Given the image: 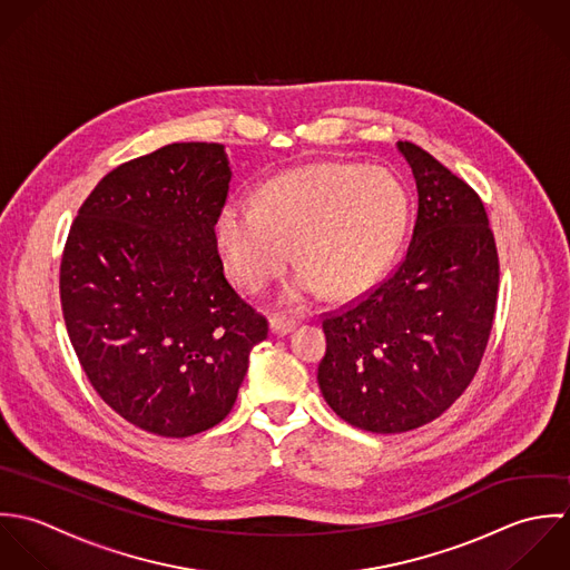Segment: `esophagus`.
I'll return each mask as SVG.
<instances>
[{"instance_id":"34e87169","label":"esophagus","mask_w":570,"mask_h":570,"mask_svg":"<svg viewBox=\"0 0 570 570\" xmlns=\"http://www.w3.org/2000/svg\"><path fill=\"white\" fill-rule=\"evenodd\" d=\"M268 326H271V333H273V335L284 337V335H288V333L297 326V320L286 317V315H273L271 322H268Z\"/></svg>"}]
</instances>
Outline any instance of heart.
<instances>
[{"label": "heart", "instance_id": "obj_1", "mask_svg": "<svg viewBox=\"0 0 570 570\" xmlns=\"http://www.w3.org/2000/svg\"><path fill=\"white\" fill-rule=\"evenodd\" d=\"M407 225V196L385 169L320 163L275 178L257 203H228L218 244L235 282L257 293L291 259L302 264L284 291L291 304L345 299L370 288L394 257Z\"/></svg>", "mask_w": 570, "mask_h": 570}]
</instances>
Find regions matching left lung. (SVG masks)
I'll use <instances>...</instances> for the list:
<instances>
[{"label":"left lung","mask_w":570,"mask_h":570,"mask_svg":"<svg viewBox=\"0 0 570 570\" xmlns=\"http://www.w3.org/2000/svg\"><path fill=\"white\" fill-rule=\"evenodd\" d=\"M419 212L410 246L374 288L324 315L317 370L345 423L401 434L439 419L478 372L493 326L500 264L480 196L410 140Z\"/></svg>","instance_id":"1"}]
</instances>
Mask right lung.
<instances>
[{"label":"right lung","mask_w":570,"mask_h":570,"mask_svg":"<svg viewBox=\"0 0 570 570\" xmlns=\"http://www.w3.org/2000/svg\"><path fill=\"white\" fill-rule=\"evenodd\" d=\"M228 183L225 145H165L112 169L66 239L59 288L79 363L118 416L156 436L218 425L268 335L218 253Z\"/></svg>","instance_id":"right-lung-1"}]
</instances>
